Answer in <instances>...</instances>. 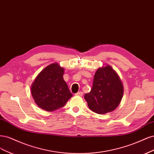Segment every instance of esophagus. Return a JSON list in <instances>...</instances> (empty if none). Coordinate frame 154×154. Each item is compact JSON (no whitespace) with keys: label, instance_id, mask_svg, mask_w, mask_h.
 Listing matches in <instances>:
<instances>
[{"label":"esophagus","instance_id":"34e87169","mask_svg":"<svg viewBox=\"0 0 154 154\" xmlns=\"http://www.w3.org/2000/svg\"><path fill=\"white\" fill-rule=\"evenodd\" d=\"M75 95H76V96H82V95H83V92L82 91H79V92H77V93H75Z\"/></svg>","mask_w":154,"mask_h":154}]
</instances>
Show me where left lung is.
I'll list each match as a JSON object with an SVG mask.
<instances>
[{"mask_svg": "<svg viewBox=\"0 0 154 154\" xmlns=\"http://www.w3.org/2000/svg\"><path fill=\"white\" fill-rule=\"evenodd\" d=\"M123 94L122 83L110 66L98 68L93 78L91 91L84 95L90 109L103 115L114 111L120 104Z\"/></svg>", "mask_w": 154, "mask_h": 154, "instance_id": "1", "label": "left lung"}]
</instances>
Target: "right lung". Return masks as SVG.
<instances>
[{
  "label": "right lung",
  "instance_id": "1",
  "mask_svg": "<svg viewBox=\"0 0 154 154\" xmlns=\"http://www.w3.org/2000/svg\"><path fill=\"white\" fill-rule=\"evenodd\" d=\"M64 69L57 63L47 66L39 73L31 86L37 105L47 111H53L65 105L72 97L63 79Z\"/></svg>",
  "mask_w": 154,
  "mask_h": 154
}]
</instances>
